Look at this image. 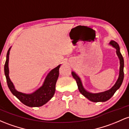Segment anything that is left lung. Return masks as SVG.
<instances>
[{
    "label": "left lung",
    "instance_id": "1",
    "mask_svg": "<svg viewBox=\"0 0 129 129\" xmlns=\"http://www.w3.org/2000/svg\"><path fill=\"white\" fill-rule=\"evenodd\" d=\"M110 44L111 46H112L113 48H114L116 49V54L118 56L119 59V63H120V67H119V74L118 78L114 84V85L111 87V89L106 91L102 92L99 93H91L87 91L84 87H83V83H82L81 78L79 77L78 75L74 72H72V75L73 77L74 78L75 80H76V83H77L78 87L80 90V93L83 95H84L86 98H87L90 101L93 102H104L109 100L111 97L114 95L116 91L120 87V86L122 84L123 80H124V59L121 54V52H120L119 46L116 42L114 41L111 40L110 42Z\"/></svg>",
    "mask_w": 129,
    "mask_h": 129
}]
</instances>
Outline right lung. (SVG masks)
<instances>
[{"mask_svg":"<svg viewBox=\"0 0 129 129\" xmlns=\"http://www.w3.org/2000/svg\"><path fill=\"white\" fill-rule=\"evenodd\" d=\"M10 47L7 54V59L4 66V72L6 76L7 84L8 88L15 97L24 104L25 105L30 107H39L43 106L48 102L54 96L56 90V84L59 76V70L61 65H59L49 72L45 78L43 84L34 92L30 94H25L18 91L15 89L13 83L9 77V54Z\"/></svg>","mask_w":129,"mask_h":129,"instance_id":"add662e5","label":"right lung"}]
</instances>
